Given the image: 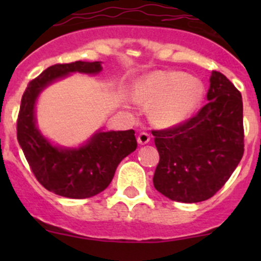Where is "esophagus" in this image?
<instances>
[{
    "instance_id": "obj_1",
    "label": "esophagus",
    "mask_w": 261,
    "mask_h": 261,
    "mask_svg": "<svg viewBox=\"0 0 261 261\" xmlns=\"http://www.w3.org/2000/svg\"><path fill=\"white\" fill-rule=\"evenodd\" d=\"M150 141V134L146 133V131H141L140 134H139L138 136V143L140 144V145H145Z\"/></svg>"
}]
</instances>
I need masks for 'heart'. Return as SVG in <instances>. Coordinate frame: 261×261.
<instances>
[{
    "mask_svg": "<svg viewBox=\"0 0 261 261\" xmlns=\"http://www.w3.org/2000/svg\"><path fill=\"white\" fill-rule=\"evenodd\" d=\"M201 87L194 78L179 72H156L141 82L138 99L146 106H154L152 118L163 126L181 122L196 107Z\"/></svg>",
    "mask_w": 261,
    "mask_h": 261,
    "instance_id": "heart-1",
    "label": "heart"
}]
</instances>
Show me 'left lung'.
Listing matches in <instances>:
<instances>
[{"label":"left lung","instance_id":"8db88e82","mask_svg":"<svg viewBox=\"0 0 261 261\" xmlns=\"http://www.w3.org/2000/svg\"><path fill=\"white\" fill-rule=\"evenodd\" d=\"M210 82L208 102L196 115L151 131L160 158L152 181L172 201L196 203L211 198L244 155L240 91L217 70Z\"/></svg>","mask_w":261,"mask_h":261}]
</instances>
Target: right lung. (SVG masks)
I'll use <instances>...</instances> for the list:
<instances>
[{"label":"right lung","mask_w":261,"mask_h":261,"mask_svg":"<svg viewBox=\"0 0 261 261\" xmlns=\"http://www.w3.org/2000/svg\"><path fill=\"white\" fill-rule=\"evenodd\" d=\"M99 62L54 64L29 82L17 116V140L39 183L53 193L83 199L101 193L114 178L123 158L138 146L135 131L98 133L80 149H59L41 136L35 126L34 106L44 87L72 72L96 74Z\"/></svg>","instance_id":"obj_1"}]
</instances>
